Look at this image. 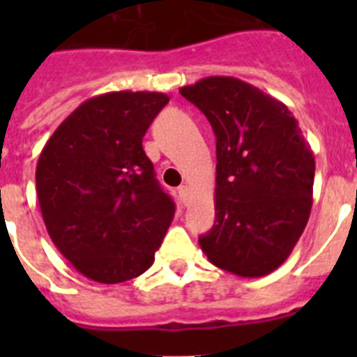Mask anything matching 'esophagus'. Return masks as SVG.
<instances>
[{"instance_id":"obj_1","label":"esophagus","mask_w":357,"mask_h":357,"mask_svg":"<svg viewBox=\"0 0 357 357\" xmlns=\"http://www.w3.org/2000/svg\"><path fill=\"white\" fill-rule=\"evenodd\" d=\"M178 195H181L182 202H184V206H188V200H189V188H188V185H181V188H178Z\"/></svg>"}]
</instances>
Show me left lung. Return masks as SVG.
Masks as SVG:
<instances>
[{
  "mask_svg": "<svg viewBox=\"0 0 357 357\" xmlns=\"http://www.w3.org/2000/svg\"><path fill=\"white\" fill-rule=\"evenodd\" d=\"M216 135V220L198 239L214 266L272 273L289 257L313 206L314 155L288 107L234 77L181 87Z\"/></svg>",
  "mask_w": 357,
  "mask_h": 357,
  "instance_id": "8db88e82",
  "label": "left lung"
}]
</instances>
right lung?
<instances>
[{
  "mask_svg": "<svg viewBox=\"0 0 357 357\" xmlns=\"http://www.w3.org/2000/svg\"><path fill=\"white\" fill-rule=\"evenodd\" d=\"M168 94L116 91L93 96L56 127L36 169L37 197L53 245L102 284L153 264L175 202L164 193L143 137Z\"/></svg>",
  "mask_w": 357,
  "mask_h": 357,
  "instance_id": "1",
  "label": "right lung"
}]
</instances>
